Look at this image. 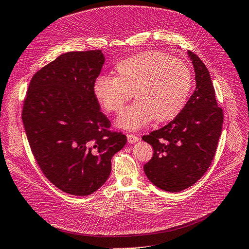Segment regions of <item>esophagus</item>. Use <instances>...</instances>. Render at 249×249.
Returning <instances> with one entry per match:
<instances>
[{"label":"esophagus","mask_w":249,"mask_h":249,"mask_svg":"<svg viewBox=\"0 0 249 249\" xmlns=\"http://www.w3.org/2000/svg\"><path fill=\"white\" fill-rule=\"evenodd\" d=\"M126 138H127V142H129L130 144H134V143L139 141V137L133 134H126Z\"/></svg>","instance_id":"34e87169"}]
</instances>
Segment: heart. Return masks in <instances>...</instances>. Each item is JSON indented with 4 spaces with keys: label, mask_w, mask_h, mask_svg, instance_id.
Wrapping results in <instances>:
<instances>
[{
    "label": "heart",
    "mask_w": 249,
    "mask_h": 249,
    "mask_svg": "<svg viewBox=\"0 0 249 249\" xmlns=\"http://www.w3.org/2000/svg\"><path fill=\"white\" fill-rule=\"evenodd\" d=\"M116 77H99L93 94L103 109L118 113L135 101L116 119L119 129L136 131L155 118L165 123L182 111L192 87V72L182 60L161 52L138 53L119 61Z\"/></svg>",
    "instance_id": "heart-1"
}]
</instances>
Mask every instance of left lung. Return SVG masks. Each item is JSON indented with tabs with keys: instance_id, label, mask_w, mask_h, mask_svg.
<instances>
[{
	"instance_id": "left-lung-1",
	"label": "left lung",
	"mask_w": 249,
	"mask_h": 249,
	"mask_svg": "<svg viewBox=\"0 0 249 249\" xmlns=\"http://www.w3.org/2000/svg\"><path fill=\"white\" fill-rule=\"evenodd\" d=\"M196 88L176 118L142 137L154 148L144 169L155 186L167 192L187 189L205 175L213 161L221 135L222 109L206 65L191 51Z\"/></svg>"
}]
</instances>
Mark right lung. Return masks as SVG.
Segmentation results:
<instances>
[{
  "label": "right lung",
  "mask_w": 249,
  "mask_h": 249,
  "mask_svg": "<svg viewBox=\"0 0 249 249\" xmlns=\"http://www.w3.org/2000/svg\"><path fill=\"white\" fill-rule=\"evenodd\" d=\"M105 62L102 51L69 52L37 71L28 88L22 123L41 171L60 190L77 196L108 179L111 159L126 143L111 133L93 84Z\"/></svg>",
  "instance_id": "1"
}]
</instances>
